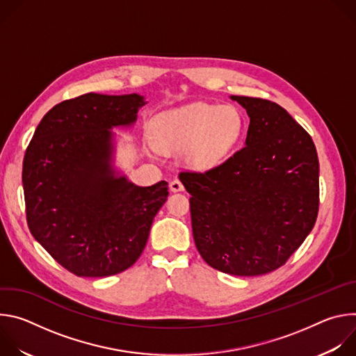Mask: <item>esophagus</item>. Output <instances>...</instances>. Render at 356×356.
Segmentation results:
<instances>
[{
  "mask_svg": "<svg viewBox=\"0 0 356 356\" xmlns=\"http://www.w3.org/2000/svg\"><path fill=\"white\" fill-rule=\"evenodd\" d=\"M169 187H170V190L172 191H183L184 190V186H183V183L179 180V179H173L172 181H170V184H169Z\"/></svg>",
  "mask_w": 356,
  "mask_h": 356,
  "instance_id": "obj_1",
  "label": "esophagus"
}]
</instances>
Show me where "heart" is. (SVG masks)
Returning <instances> with one entry per match:
<instances>
[{"instance_id": "1", "label": "heart", "mask_w": 356, "mask_h": 356, "mask_svg": "<svg viewBox=\"0 0 356 356\" xmlns=\"http://www.w3.org/2000/svg\"><path fill=\"white\" fill-rule=\"evenodd\" d=\"M245 117L234 104L195 101L161 113L152 122L155 145L163 152L184 149L186 162L195 169L210 168L239 142Z\"/></svg>"}]
</instances>
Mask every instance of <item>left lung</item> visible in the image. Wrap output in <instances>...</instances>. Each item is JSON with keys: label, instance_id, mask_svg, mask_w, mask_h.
<instances>
[{"label": "left lung", "instance_id": "obj_1", "mask_svg": "<svg viewBox=\"0 0 356 356\" xmlns=\"http://www.w3.org/2000/svg\"><path fill=\"white\" fill-rule=\"evenodd\" d=\"M249 115L245 146L204 172H181L201 258L235 276L269 273L313 229L320 204L312 136L279 104L231 95Z\"/></svg>", "mask_w": 356, "mask_h": 356}]
</instances>
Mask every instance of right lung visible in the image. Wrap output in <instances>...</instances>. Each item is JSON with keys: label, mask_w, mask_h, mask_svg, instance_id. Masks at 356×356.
Returning <instances> with one entry per match:
<instances>
[{"label": "right lung", "mask_w": 356, "mask_h": 356, "mask_svg": "<svg viewBox=\"0 0 356 356\" xmlns=\"http://www.w3.org/2000/svg\"><path fill=\"white\" fill-rule=\"evenodd\" d=\"M139 94L88 92L49 110L24 158L26 221L33 238L76 276L132 266L169 195L165 180L139 187L111 166L114 127H131Z\"/></svg>", "instance_id": "obj_1"}]
</instances>
